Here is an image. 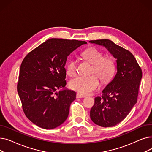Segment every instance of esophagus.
Wrapping results in <instances>:
<instances>
[{
  "mask_svg": "<svg viewBox=\"0 0 152 152\" xmlns=\"http://www.w3.org/2000/svg\"><path fill=\"white\" fill-rule=\"evenodd\" d=\"M86 96L85 95H83V94H79V93H77V94H76V98L77 99H79V98H84V97H85Z\"/></svg>",
  "mask_w": 152,
  "mask_h": 152,
  "instance_id": "obj_1",
  "label": "esophagus"
}]
</instances>
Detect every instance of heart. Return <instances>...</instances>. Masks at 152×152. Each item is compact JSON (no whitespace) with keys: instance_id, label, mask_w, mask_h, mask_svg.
<instances>
[{"instance_id":"obj_1","label":"heart","mask_w":152,"mask_h":152,"mask_svg":"<svg viewBox=\"0 0 152 152\" xmlns=\"http://www.w3.org/2000/svg\"><path fill=\"white\" fill-rule=\"evenodd\" d=\"M84 58L92 64L91 73H94L100 80L105 83L113 77L115 72V65L110 57H103V53L96 48L91 47L83 53ZM66 73L70 76L76 74V61L70 59L66 64ZM100 86L99 78L94 75L88 76H77L69 81L71 89L81 94H89Z\"/></svg>"}]
</instances>
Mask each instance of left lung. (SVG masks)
<instances>
[{
  "instance_id": "8db88e82",
  "label": "left lung",
  "mask_w": 152,
  "mask_h": 152,
  "mask_svg": "<svg viewBox=\"0 0 152 152\" xmlns=\"http://www.w3.org/2000/svg\"><path fill=\"white\" fill-rule=\"evenodd\" d=\"M104 47L116 59L117 72L102 91V97L95 98L90 111L91 120L97 125L114 126L128 115L137 103L142 72L134 55L109 39L90 41Z\"/></svg>"
}]
</instances>
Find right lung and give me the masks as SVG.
<instances>
[{
	"label": "right lung",
	"instance_id": "1",
	"mask_svg": "<svg viewBox=\"0 0 152 152\" xmlns=\"http://www.w3.org/2000/svg\"><path fill=\"white\" fill-rule=\"evenodd\" d=\"M85 44L77 40L50 39L23 59L17 91L24 113L34 124L52 129L66 121L76 93L65 87V66L70 53Z\"/></svg>",
	"mask_w": 152,
	"mask_h": 152
}]
</instances>
